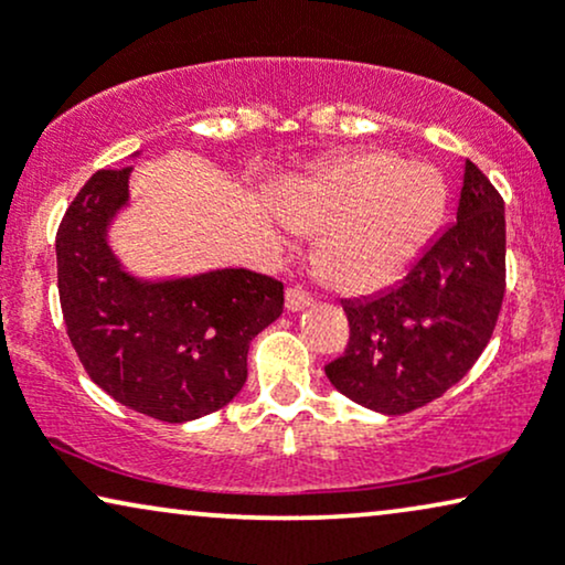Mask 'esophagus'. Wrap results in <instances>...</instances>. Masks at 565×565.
I'll list each match as a JSON object with an SVG mask.
<instances>
[{"label":"esophagus","instance_id":"obj_1","mask_svg":"<svg viewBox=\"0 0 565 565\" xmlns=\"http://www.w3.org/2000/svg\"><path fill=\"white\" fill-rule=\"evenodd\" d=\"M311 303H313V296L311 292H306L303 288H290L285 292V309L288 311H303L309 309Z\"/></svg>","mask_w":565,"mask_h":565}]
</instances>
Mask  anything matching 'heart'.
<instances>
[{
    "label": "heart",
    "mask_w": 565,
    "mask_h": 565,
    "mask_svg": "<svg viewBox=\"0 0 565 565\" xmlns=\"http://www.w3.org/2000/svg\"><path fill=\"white\" fill-rule=\"evenodd\" d=\"M446 210L436 168L392 150H355L332 160L290 196V228L319 238L317 267L348 296L390 288L434 238Z\"/></svg>",
    "instance_id": "1"
}]
</instances>
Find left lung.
Returning a JSON list of instances; mask_svg holds the SVG:
<instances>
[{
	"mask_svg": "<svg viewBox=\"0 0 565 565\" xmlns=\"http://www.w3.org/2000/svg\"><path fill=\"white\" fill-rule=\"evenodd\" d=\"M503 292V196L467 160L457 223L426 248L397 288L342 303L350 340L345 353L324 365L327 379L376 413H413L472 369L493 334Z\"/></svg>",
	"mask_w": 565,
	"mask_h": 565,
	"instance_id": "obj_1",
	"label": "left lung"
}]
</instances>
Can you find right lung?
<instances>
[{"label":"right lung","mask_w":565,"mask_h":565,"mask_svg":"<svg viewBox=\"0 0 565 565\" xmlns=\"http://www.w3.org/2000/svg\"><path fill=\"white\" fill-rule=\"evenodd\" d=\"M131 166L95 171L56 231V280L70 342L95 384L163 423L210 415L246 381L248 342L282 313V282L252 269L137 282L106 246Z\"/></svg>","instance_id":"obj_1"}]
</instances>
